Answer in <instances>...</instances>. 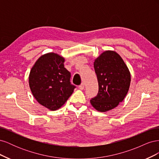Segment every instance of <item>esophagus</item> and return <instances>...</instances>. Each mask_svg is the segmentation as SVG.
I'll return each mask as SVG.
<instances>
[{"label": "esophagus", "mask_w": 159, "mask_h": 159, "mask_svg": "<svg viewBox=\"0 0 159 159\" xmlns=\"http://www.w3.org/2000/svg\"><path fill=\"white\" fill-rule=\"evenodd\" d=\"M84 88H85V86H84V84L83 83L79 85V89H81V90H84Z\"/></svg>", "instance_id": "esophagus-1"}]
</instances>
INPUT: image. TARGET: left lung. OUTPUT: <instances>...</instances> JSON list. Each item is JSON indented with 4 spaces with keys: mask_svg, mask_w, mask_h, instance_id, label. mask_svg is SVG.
I'll return each mask as SVG.
<instances>
[{
    "mask_svg": "<svg viewBox=\"0 0 159 159\" xmlns=\"http://www.w3.org/2000/svg\"><path fill=\"white\" fill-rule=\"evenodd\" d=\"M93 66L99 91L90 103L98 111H108L125 98L131 84V74L122 57L113 50L102 52L94 60Z\"/></svg>",
    "mask_w": 159,
    "mask_h": 159,
    "instance_id": "1",
    "label": "left lung"
}]
</instances>
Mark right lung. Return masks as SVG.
Instances as JSON below:
<instances>
[{
  "label": "right lung",
  "mask_w": 159,
  "mask_h": 159,
  "mask_svg": "<svg viewBox=\"0 0 159 159\" xmlns=\"http://www.w3.org/2000/svg\"><path fill=\"white\" fill-rule=\"evenodd\" d=\"M64 57L54 52L42 55L32 66L29 86L37 102L50 111L59 109L73 93L70 73L64 68Z\"/></svg>",
  "instance_id": "obj_1"
}]
</instances>
